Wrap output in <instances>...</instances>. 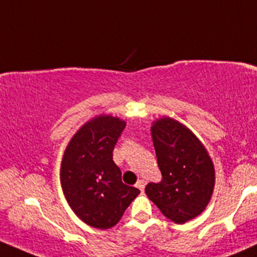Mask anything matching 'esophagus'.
<instances>
[{
	"mask_svg": "<svg viewBox=\"0 0 257 257\" xmlns=\"http://www.w3.org/2000/svg\"><path fill=\"white\" fill-rule=\"evenodd\" d=\"M137 187L139 188V190L143 192V191H144V188H145V182H144V181H143V180L138 181V182H137Z\"/></svg>",
	"mask_w": 257,
	"mask_h": 257,
	"instance_id": "1",
	"label": "esophagus"
}]
</instances>
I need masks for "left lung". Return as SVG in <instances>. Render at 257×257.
I'll list each match as a JSON object with an SVG mask.
<instances>
[{
  "label": "left lung",
  "instance_id": "obj_1",
  "mask_svg": "<svg viewBox=\"0 0 257 257\" xmlns=\"http://www.w3.org/2000/svg\"><path fill=\"white\" fill-rule=\"evenodd\" d=\"M151 137L163 180L148 183L145 193L165 217L183 224L201 214L209 203L214 165L198 138L172 118L154 121Z\"/></svg>",
  "mask_w": 257,
  "mask_h": 257
}]
</instances>
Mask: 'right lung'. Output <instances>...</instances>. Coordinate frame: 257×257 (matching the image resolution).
Listing matches in <instances>:
<instances>
[{
	"mask_svg": "<svg viewBox=\"0 0 257 257\" xmlns=\"http://www.w3.org/2000/svg\"><path fill=\"white\" fill-rule=\"evenodd\" d=\"M125 121L98 115L83 124L70 140L61 161L65 198L81 220L97 229H109L140 191L121 182L113 149Z\"/></svg>",
	"mask_w": 257,
	"mask_h": 257,
	"instance_id": "add662e5",
	"label": "right lung"
}]
</instances>
